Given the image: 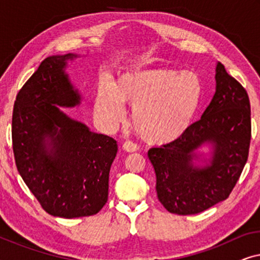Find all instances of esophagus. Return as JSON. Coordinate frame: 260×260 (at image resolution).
<instances>
[{"instance_id":"1","label":"esophagus","mask_w":260,"mask_h":260,"mask_svg":"<svg viewBox=\"0 0 260 260\" xmlns=\"http://www.w3.org/2000/svg\"><path fill=\"white\" fill-rule=\"evenodd\" d=\"M123 149H124V150H125V151H127V152H134V151L137 150L138 147H137L136 143H134V142L126 141V142H124Z\"/></svg>"}]
</instances>
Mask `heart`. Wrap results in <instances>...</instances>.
<instances>
[{"instance_id":"obj_1","label":"heart","mask_w":260,"mask_h":260,"mask_svg":"<svg viewBox=\"0 0 260 260\" xmlns=\"http://www.w3.org/2000/svg\"><path fill=\"white\" fill-rule=\"evenodd\" d=\"M201 94V78L195 72L134 70L122 74L116 85L108 78L99 81L93 112L102 126L113 130L125 117L124 102H129L136 133L151 143H166L186 133Z\"/></svg>"}]
</instances>
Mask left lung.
<instances>
[{
  "instance_id": "8db88e82",
  "label": "left lung",
  "mask_w": 260,
  "mask_h": 260,
  "mask_svg": "<svg viewBox=\"0 0 260 260\" xmlns=\"http://www.w3.org/2000/svg\"><path fill=\"white\" fill-rule=\"evenodd\" d=\"M215 83V93L201 119L175 141L148 151L158 200L174 214H198L226 200L247 161L251 141L247 92L221 62H216ZM205 145H209L208 153L201 151Z\"/></svg>"
}]
</instances>
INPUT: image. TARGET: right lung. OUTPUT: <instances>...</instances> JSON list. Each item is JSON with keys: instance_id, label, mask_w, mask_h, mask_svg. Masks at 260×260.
I'll return each instance as SVG.
<instances>
[{"instance_id": "add662e5", "label": "right lung", "mask_w": 260, "mask_h": 260, "mask_svg": "<svg viewBox=\"0 0 260 260\" xmlns=\"http://www.w3.org/2000/svg\"><path fill=\"white\" fill-rule=\"evenodd\" d=\"M78 56L46 58L17 93L12 122L21 177L48 214L65 219L97 214L104 207L118 150L113 138L93 133L60 109L83 99L66 73Z\"/></svg>"}]
</instances>
